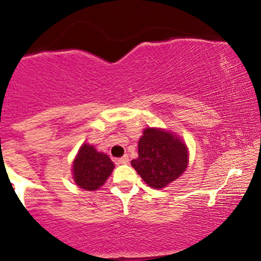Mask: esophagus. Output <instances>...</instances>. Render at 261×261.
Wrapping results in <instances>:
<instances>
[{
  "mask_svg": "<svg viewBox=\"0 0 261 261\" xmlns=\"http://www.w3.org/2000/svg\"><path fill=\"white\" fill-rule=\"evenodd\" d=\"M127 163H128L127 155H124V157L119 158V160H118V164H127Z\"/></svg>",
  "mask_w": 261,
  "mask_h": 261,
  "instance_id": "esophagus-1",
  "label": "esophagus"
}]
</instances>
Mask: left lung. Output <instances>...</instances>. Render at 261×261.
<instances>
[{
  "instance_id": "8db88e82",
  "label": "left lung",
  "mask_w": 261,
  "mask_h": 261,
  "mask_svg": "<svg viewBox=\"0 0 261 261\" xmlns=\"http://www.w3.org/2000/svg\"><path fill=\"white\" fill-rule=\"evenodd\" d=\"M189 163V149L180 137L164 128L146 127L139 140V157L131 166L153 189L166 188L178 179Z\"/></svg>"
}]
</instances>
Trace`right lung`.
Instances as JSON below:
<instances>
[{"mask_svg": "<svg viewBox=\"0 0 261 261\" xmlns=\"http://www.w3.org/2000/svg\"><path fill=\"white\" fill-rule=\"evenodd\" d=\"M109 155L98 152L94 146L83 143L72 164L73 180L77 187L88 191L98 190L106 184L114 169Z\"/></svg>", "mask_w": 261, "mask_h": 261, "instance_id": "add662e5", "label": "right lung"}]
</instances>
